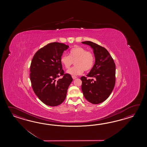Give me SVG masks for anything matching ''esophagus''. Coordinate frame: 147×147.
Segmentation results:
<instances>
[{"label": "esophagus", "mask_w": 147, "mask_h": 147, "mask_svg": "<svg viewBox=\"0 0 147 147\" xmlns=\"http://www.w3.org/2000/svg\"><path fill=\"white\" fill-rule=\"evenodd\" d=\"M72 78L73 79H76V78H77L76 76H72Z\"/></svg>", "instance_id": "34e87169"}]
</instances>
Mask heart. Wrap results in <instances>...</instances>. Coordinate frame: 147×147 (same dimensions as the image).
<instances>
[{
    "label": "heart",
    "mask_w": 147,
    "mask_h": 147,
    "mask_svg": "<svg viewBox=\"0 0 147 147\" xmlns=\"http://www.w3.org/2000/svg\"><path fill=\"white\" fill-rule=\"evenodd\" d=\"M76 66L69 69L67 72L72 76L80 75L84 71L90 70L94 66V57L90 51L80 46H76L69 51V56L63 55L60 58L63 66L68 69L74 64Z\"/></svg>",
    "instance_id": "1"
}]
</instances>
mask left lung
<instances>
[{
    "mask_svg": "<svg viewBox=\"0 0 147 147\" xmlns=\"http://www.w3.org/2000/svg\"><path fill=\"white\" fill-rule=\"evenodd\" d=\"M82 43L89 45L93 49L95 63L87 75L92 79H88L84 76L80 78L81 90L87 101L93 104H99L109 97L114 88L116 65L112 57L104 47L89 41Z\"/></svg>",
    "mask_w": 147,
    "mask_h": 147,
    "instance_id": "8db88e82",
    "label": "left lung"
}]
</instances>
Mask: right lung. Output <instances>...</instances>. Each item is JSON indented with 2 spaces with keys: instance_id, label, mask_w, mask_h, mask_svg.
I'll return each instance as SVG.
<instances>
[{
  "instance_id": "add662e5",
  "label": "right lung",
  "mask_w": 147,
  "mask_h": 147,
  "mask_svg": "<svg viewBox=\"0 0 147 147\" xmlns=\"http://www.w3.org/2000/svg\"><path fill=\"white\" fill-rule=\"evenodd\" d=\"M69 46L52 42L41 48L31 61L30 78L32 89L38 98L49 106H57L66 98L72 81L71 75L64 74L60 58ZM60 76L63 77L57 79Z\"/></svg>"
}]
</instances>
